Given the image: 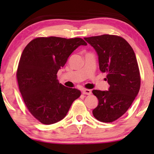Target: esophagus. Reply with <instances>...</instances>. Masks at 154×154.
Instances as JSON below:
<instances>
[{"mask_svg":"<svg viewBox=\"0 0 154 154\" xmlns=\"http://www.w3.org/2000/svg\"><path fill=\"white\" fill-rule=\"evenodd\" d=\"M83 94H87V95H90V94H91V90H88V89H84L83 90Z\"/></svg>","mask_w":154,"mask_h":154,"instance_id":"esophagus-1","label":"esophagus"}]
</instances>
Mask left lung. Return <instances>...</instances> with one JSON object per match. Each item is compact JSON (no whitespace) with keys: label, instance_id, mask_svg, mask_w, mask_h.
Wrapping results in <instances>:
<instances>
[{"label":"left lung","instance_id":"left-lung-1","mask_svg":"<svg viewBox=\"0 0 154 154\" xmlns=\"http://www.w3.org/2000/svg\"><path fill=\"white\" fill-rule=\"evenodd\" d=\"M98 55L100 70L106 73L108 91L93 90L98 99L92 113L96 119L111 123L130 108L140 88V74L135 54L122 37L104 34L84 38Z\"/></svg>","mask_w":154,"mask_h":154}]
</instances>
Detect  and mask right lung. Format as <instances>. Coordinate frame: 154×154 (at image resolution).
<instances>
[{
    "label": "right lung",
    "mask_w": 154,
    "mask_h": 154,
    "mask_svg": "<svg viewBox=\"0 0 154 154\" xmlns=\"http://www.w3.org/2000/svg\"><path fill=\"white\" fill-rule=\"evenodd\" d=\"M86 45L80 38L41 37L23 50L17 71L19 88L27 109L43 124L62 120L81 96L79 90L59 83L57 73L78 47Z\"/></svg>",
    "instance_id": "add662e5"
}]
</instances>
